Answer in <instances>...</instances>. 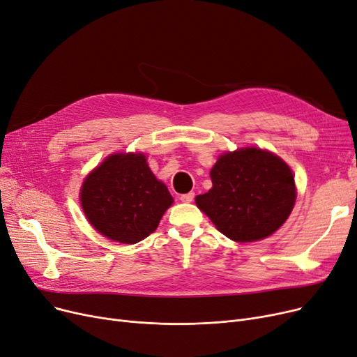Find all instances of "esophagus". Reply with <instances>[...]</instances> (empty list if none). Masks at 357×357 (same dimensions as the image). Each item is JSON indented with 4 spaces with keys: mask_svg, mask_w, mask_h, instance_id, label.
<instances>
[{
    "mask_svg": "<svg viewBox=\"0 0 357 357\" xmlns=\"http://www.w3.org/2000/svg\"><path fill=\"white\" fill-rule=\"evenodd\" d=\"M194 198H195V194H194V192H188V194H183V195L179 197V199H181L182 202H192Z\"/></svg>",
    "mask_w": 357,
    "mask_h": 357,
    "instance_id": "1",
    "label": "esophagus"
}]
</instances>
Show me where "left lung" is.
<instances>
[{
    "label": "left lung",
    "instance_id": "1",
    "mask_svg": "<svg viewBox=\"0 0 357 357\" xmlns=\"http://www.w3.org/2000/svg\"><path fill=\"white\" fill-rule=\"evenodd\" d=\"M210 176L213 188L195 198L197 207L234 241L271 236L294 208L296 192L291 169L265 150L248 147L224 153Z\"/></svg>",
    "mask_w": 357,
    "mask_h": 357
}]
</instances>
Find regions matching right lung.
<instances>
[{
  "label": "right lung",
  "mask_w": 357,
  "mask_h": 357,
  "mask_svg": "<svg viewBox=\"0 0 357 357\" xmlns=\"http://www.w3.org/2000/svg\"><path fill=\"white\" fill-rule=\"evenodd\" d=\"M172 202L142 153L107 158L81 188L82 210L93 229L124 245L152 234Z\"/></svg>",
  "instance_id": "obj_1"
}]
</instances>
